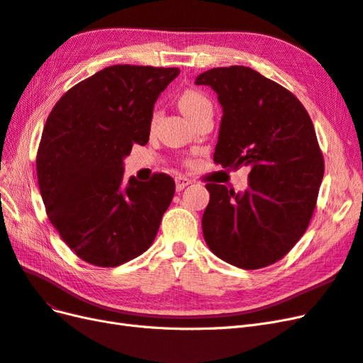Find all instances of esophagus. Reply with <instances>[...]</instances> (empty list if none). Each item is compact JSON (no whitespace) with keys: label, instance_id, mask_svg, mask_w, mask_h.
I'll use <instances>...</instances> for the list:
<instances>
[{"label":"esophagus","instance_id":"obj_1","mask_svg":"<svg viewBox=\"0 0 363 363\" xmlns=\"http://www.w3.org/2000/svg\"><path fill=\"white\" fill-rule=\"evenodd\" d=\"M191 183L192 182L188 177H182V175H179V177H175V189L180 192L186 188V186H189Z\"/></svg>","mask_w":363,"mask_h":363}]
</instances>
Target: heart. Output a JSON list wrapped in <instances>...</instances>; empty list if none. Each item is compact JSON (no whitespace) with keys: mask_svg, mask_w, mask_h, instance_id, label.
Listing matches in <instances>:
<instances>
[{"mask_svg":"<svg viewBox=\"0 0 363 363\" xmlns=\"http://www.w3.org/2000/svg\"><path fill=\"white\" fill-rule=\"evenodd\" d=\"M179 107L186 116L194 121L196 116L207 111V108H212V103L204 94L195 89H186L179 96ZM157 118L159 113L155 112V115H152V123H156Z\"/></svg>","mask_w":363,"mask_h":363,"instance_id":"heart-1","label":"heart"}]
</instances>
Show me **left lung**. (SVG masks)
Wrapping results in <instances>:
<instances>
[{"label":"left lung","mask_w":363,"mask_h":363,"mask_svg":"<svg viewBox=\"0 0 363 363\" xmlns=\"http://www.w3.org/2000/svg\"><path fill=\"white\" fill-rule=\"evenodd\" d=\"M195 84L211 86L223 107L213 160L250 168L244 192L206 184V244L238 268L272 265L304 235L323 182L312 119L294 94L248 67L208 69Z\"/></svg>","instance_id":"1"}]
</instances>
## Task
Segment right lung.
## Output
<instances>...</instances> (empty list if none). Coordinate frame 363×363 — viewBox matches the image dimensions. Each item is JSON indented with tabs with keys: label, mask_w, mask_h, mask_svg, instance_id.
<instances>
[{
	"label": "right lung",
	"mask_w": 363,
	"mask_h": 363,
	"mask_svg": "<svg viewBox=\"0 0 363 363\" xmlns=\"http://www.w3.org/2000/svg\"><path fill=\"white\" fill-rule=\"evenodd\" d=\"M179 68L113 65L65 94L43 127L38 182L51 224L77 256L113 268L155 242L175 183L124 180L133 144L150 139L159 95Z\"/></svg>",
	"instance_id": "right-lung-1"
}]
</instances>
